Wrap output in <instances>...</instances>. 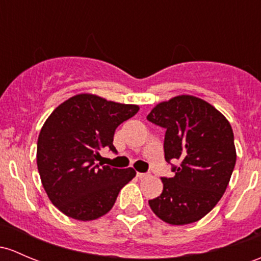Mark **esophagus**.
<instances>
[{"label":"esophagus","instance_id":"esophagus-1","mask_svg":"<svg viewBox=\"0 0 261 261\" xmlns=\"http://www.w3.org/2000/svg\"><path fill=\"white\" fill-rule=\"evenodd\" d=\"M149 176H150L149 172H138L139 179H146V177H149Z\"/></svg>","mask_w":261,"mask_h":261}]
</instances>
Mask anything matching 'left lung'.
<instances>
[{"instance_id": "left-lung-1", "label": "left lung", "mask_w": 261, "mask_h": 261, "mask_svg": "<svg viewBox=\"0 0 261 261\" xmlns=\"http://www.w3.org/2000/svg\"><path fill=\"white\" fill-rule=\"evenodd\" d=\"M147 120L166 130L165 160L176 159L172 177H163V193L149 205L171 225L195 223L214 209L227 188L237 163L234 134L226 117L191 95L163 101Z\"/></svg>"}]
</instances>
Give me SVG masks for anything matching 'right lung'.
I'll use <instances>...</instances> for the list:
<instances>
[{
  "instance_id": "add662e5",
  "label": "right lung",
  "mask_w": 261,
  "mask_h": 261,
  "mask_svg": "<svg viewBox=\"0 0 261 261\" xmlns=\"http://www.w3.org/2000/svg\"><path fill=\"white\" fill-rule=\"evenodd\" d=\"M138 105L79 94L57 106L37 140V169L52 204L68 218L90 221L108 214L120 190L135 177L133 167L96 164L100 150L116 152L117 126L139 111Z\"/></svg>"
}]
</instances>
